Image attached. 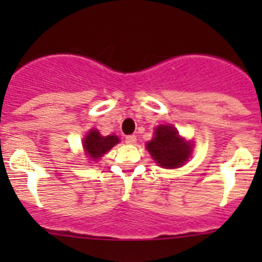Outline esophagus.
<instances>
[{
    "label": "esophagus",
    "instance_id": "34e87169",
    "mask_svg": "<svg viewBox=\"0 0 262 262\" xmlns=\"http://www.w3.org/2000/svg\"><path fill=\"white\" fill-rule=\"evenodd\" d=\"M126 143H127V144H135V143H136V136L135 135L126 136Z\"/></svg>",
    "mask_w": 262,
    "mask_h": 262
}]
</instances>
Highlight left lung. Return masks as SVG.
Masks as SVG:
<instances>
[{
  "label": "left lung",
  "instance_id": "obj_1",
  "mask_svg": "<svg viewBox=\"0 0 262 262\" xmlns=\"http://www.w3.org/2000/svg\"><path fill=\"white\" fill-rule=\"evenodd\" d=\"M148 152L163 168H178L190 156V144L185 143L172 126H159L155 138L147 144Z\"/></svg>",
  "mask_w": 262,
  "mask_h": 262
}]
</instances>
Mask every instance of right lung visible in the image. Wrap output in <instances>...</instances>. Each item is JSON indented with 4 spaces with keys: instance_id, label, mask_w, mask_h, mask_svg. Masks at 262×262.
Returning <instances> with one entry per match:
<instances>
[{
    "instance_id": "1",
    "label": "right lung",
    "mask_w": 262,
    "mask_h": 262,
    "mask_svg": "<svg viewBox=\"0 0 262 262\" xmlns=\"http://www.w3.org/2000/svg\"><path fill=\"white\" fill-rule=\"evenodd\" d=\"M119 139L115 135L101 136V134L97 129H92L84 140V148L86 154L89 155L93 160H97L98 157L103 156L108 149L114 147Z\"/></svg>"
}]
</instances>
